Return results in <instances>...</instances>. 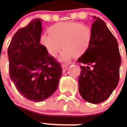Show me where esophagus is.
<instances>
[{"instance_id":"1","label":"esophagus","mask_w":127,"mask_h":127,"mask_svg":"<svg viewBox=\"0 0 127 127\" xmlns=\"http://www.w3.org/2000/svg\"><path fill=\"white\" fill-rule=\"evenodd\" d=\"M67 67H68V65H66V64H62V65L63 72H65L66 71V70H67Z\"/></svg>"}]
</instances>
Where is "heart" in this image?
I'll return each instance as SVG.
<instances>
[{
    "mask_svg": "<svg viewBox=\"0 0 127 127\" xmlns=\"http://www.w3.org/2000/svg\"><path fill=\"white\" fill-rule=\"evenodd\" d=\"M48 32L50 35H41V44L51 57H55L62 47L60 60L63 62L82 57L88 50L92 38L89 26L74 22L56 23L49 28Z\"/></svg>",
    "mask_w": 127,
    "mask_h": 127,
    "instance_id": "b5f03b06",
    "label": "heart"
}]
</instances>
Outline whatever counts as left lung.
I'll list each match as a JSON object with an SVG mask.
<instances>
[{
  "mask_svg": "<svg viewBox=\"0 0 127 127\" xmlns=\"http://www.w3.org/2000/svg\"><path fill=\"white\" fill-rule=\"evenodd\" d=\"M93 18L90 45L77 63L81 64L79 94L86 101L97 104L107 100L118 86L122 59L117 40L105 22Z\"/></svg>",
  "mask_w": 127,
  "mask_h": 127,
  "instance_id": "8db88e82",
  "label": "left lung"
}]
</instances>
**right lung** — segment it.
<instances>
[{
  "mask_svg": "<svg viewBox=\"0 0 127 127\" xmlns=\"http://www.w3.org/2000/svg\"><path fill=\"white\" fill-rule=\"evenodd\" d=\"M41 20L33 19L19 29L7 50L10 78L23 97L35 102L55 92L62 75L60 63L40 43Z\"/></svg>",
  "mask_w": 127,
  "mask_h": 127,
  "instance_id": "obj_1",
  "label": "right lung"
}]
</instances>
